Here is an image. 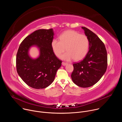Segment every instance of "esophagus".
I'll list each match as a JSON object with an SVG mask.
<instances>
[{"mask_svg":"<svg viewBox=\"0 0 122 122\" xmlns=\"http://www.w3.org/2000/svg\"><path fill=\"white\" fill-rule=\"evenodd\" d=\"M67 63H65V62H62V65H63V66H66V65H67Z\"/></svg>","mask_w":122,"mask_h":122,"instance_id":"34e87169","label":"esophagus"}]
</instances>
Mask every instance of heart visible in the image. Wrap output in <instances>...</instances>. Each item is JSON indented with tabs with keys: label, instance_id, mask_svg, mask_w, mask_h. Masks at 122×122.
Masks as SVG:
<instances>
[{
	"label": "heart",
	"instance_id": "heart-1",
	"mask_svg": "<svg viewBox=\"0 0 122 122\" xmlns=\"http://www.w3.org/2000/svg\"><path fill=\"white\" fill-rule=\"evenodd\" d=\"M59 40L54 39L51 42L52 50L58 57L65 51L66 48L67 52L62 56L61 58L66 61L73 59L75 61L81 60L87 53L89 41L84 35L74 30H67L60 35Z\"/></svg>",
	"mask_w": 122,
	"mask_h": 122
}]
</instances>
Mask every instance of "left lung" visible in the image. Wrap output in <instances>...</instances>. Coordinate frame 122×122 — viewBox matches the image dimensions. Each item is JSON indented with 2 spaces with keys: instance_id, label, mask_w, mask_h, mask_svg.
<instances>
[{
  "instance_id": "1",
  "label": "left lung",
  "mask_w": 122,
  "mask_h": 122,
  "mask_svg": "<svg viewBox=\"0 0 122 122\" xmlns=\"http://www.w3.org/2000/svg\"><path fill=\"white\" fill-rule=\"evenodd\" d=\"M81 28L89 40V51L82 60L73 64L71 77L77 85L86 88L97 82L105 73L107 53L105 45L96 34L86 27Z\"/></svg>"
}]
</instances>
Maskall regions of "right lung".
I'll return each mask as SVG.
<instances>
[{"instance_id":"1","label":"right lung","mask_w":122,"mask_h":122,"mask_svg":"<svg viewBox=\"0 0 122 122\" xmlns=\"http://www.w3.org/2000/svg\"><path fill=\"white\" fill-rule=\"evenodd\" d=\"M53 28L39 29L26 37L21 43L16 55V69L23 81L32 88H45L54 81L62 61L52 50L51 42L54 39ZM33 46L39 49L37 59L31 58L29 50Z\"/></svg>"}]
</instances>
